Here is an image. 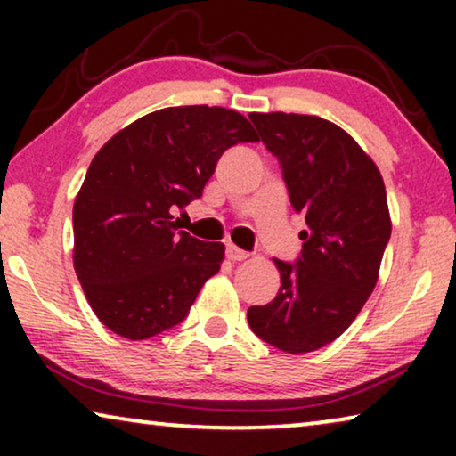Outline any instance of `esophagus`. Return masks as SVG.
<instances>
[{
  "instance_id": "obj_1",
  "label": "esophagus",
  "mask_w": 456,
  "mask_h": 456,
  "mask_svg": "<svg viewBox=\"0 0 456 456\" xmlns=\"http://www.w3.org/2000/svg\"><path fill=\"white\" fill-rule=\"evenodd\" d=\"M226 257L230 261H245L248 257V253L240 251V248L234 247V245H226Z\"/></svg>"
}]
</instances>
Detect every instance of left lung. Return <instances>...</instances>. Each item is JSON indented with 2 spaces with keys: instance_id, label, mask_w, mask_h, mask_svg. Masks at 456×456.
Returning a JSON list of instances; mask_svg holds the SVG:
<instances>
[{
  "instance_id": "obj_1",
  "label": "left lung",
  "mask_w": 456,
  "mask_h": 456,
  "mask_svg": "<svg viewBox=\"0 0 456 456\" xmlns=\"http://www.w3.org/2000/svg\"><path fill=\"white\" fill-rule=\"evenodd\" d=\"M276 155L290 203L305 217L297 264L273 259L280 290L247 311L267 345L311 353L338 338L376 289L392 222L378 166L334 122L307 114L248 116Z\"/></svg>"
}]
</instances>
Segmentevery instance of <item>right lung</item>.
<instances>
[{"label":"right lung","instance_id":"right-lung-1","mask_svg":"<svg viewBox=\"0 0 456 456\" xmlns=\"http://www.w3.org/2000/svg\"><path fill=\"white\" fill-rule=\"evenodd\" d=\"M259 141L245 116L164 108L116 133L93 158L72 209L74 270L99 322L128 340L174 328L220 272L222 242L178 230L222 153Z\"/></svg>","mask_w":456,"mask_h":456}]
</instances>
